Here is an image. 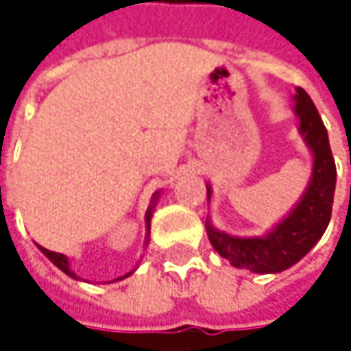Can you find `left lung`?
<instances>
[{"label":"left lung","instance_id":"obj_1","mask_svg":"<svg viewBox=\"0 0 351 351\" xmlns=\"http://www.w3.org/2000/svg\"><path fill=\"white\" fill-rule=\"evenodd\" d=\"M293 101L299 134L313 154L311 176L297 205L266 234L252 238L226 234L209 219L205 221L207 238L215 252L230 260L232 266L256 274H276L295 266L321 240L331 219L337 173L327 130L305 89L297 87ZM211 184L207 182V201H211Z\"/></svg>","mask_w":351,"mask_h":351}]
</instances>
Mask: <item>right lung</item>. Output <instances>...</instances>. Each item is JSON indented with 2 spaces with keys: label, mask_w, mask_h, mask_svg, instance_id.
<instances>
[{
  "label": "right lung",
  "mask_w": 351,
  "mask_h": 351,
  "mask_svg": "<svg viewBox=\"0 0 351 351\" xmlns=\"http://www.w3.org/2000/svg\"><path fill=\"white\" fill-rule=\"evenodd\" d=\"M158 197H160V191H156L154 195H152V201H150V207H148V211H146V240H144V245H148L150 242V221H152V211H154V207H156V201H158ZM38 250L58 268V270H62L66 276H71V278H75V280H81L79 276H77V272H73L71 270V264H69V258L64 256V254H58V252H52V250H46V247H42V245H38ZM136 270V268H134ZM132 270V272H134ZM132 272H128V274H123V276H119V278H115V280H123V278H128Z\"/></svg>",
  "instance_id": "obj_1"
}]
</instances>
